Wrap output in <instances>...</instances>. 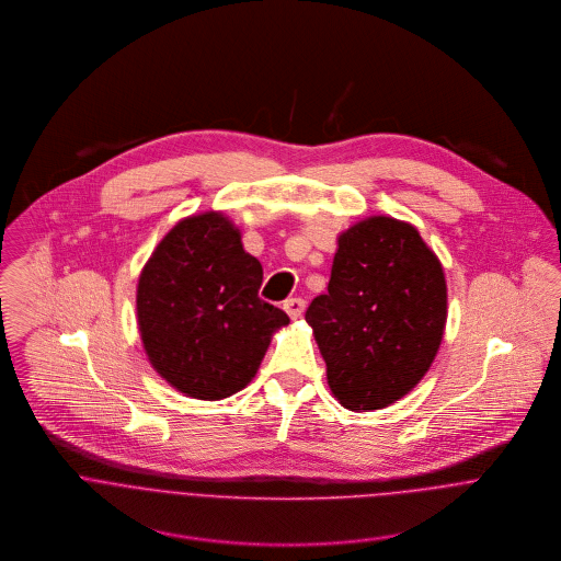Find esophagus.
I'll list each match as a JSON object with an SVG mask.
<instances>
[{
  "mask_svg": "<svg viewBox=\"0 0 561 561\" xmlns=\"http://www.w3.org/2000/svg\"><path fill=\"white\" fill-rule=\"evenodd\" d=\"M305 307H307V302H305L302 298H289V300H285V305H283V309L287 311V316H289L291 320L302 318Z\"/></svg>",
  "mask_w": 561,
  "mask_h": 561,
  "instance_id": "obj_1",
  "label": "esophagus"
}]
</instances>
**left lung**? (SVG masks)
Here are the masks:
<instances>
[{
  "mask_svg": "<svg viewBox=\"0 0 561 561\" xmlns=\"http://www.w3.org/2000/svg\"><path fill=\"white\" fill-rule=\"evenodd\" d=\"M305 318L332 396L350 410H380L412 391L438 352L443 265L412 225L367 218L339 238L328 291Z\"/></svg>",
  "mask_w": 561,
  "mask_h": 561,
  "instance_id": "obj_1",
  "label": "left lung"
}]
</instances>
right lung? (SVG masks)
Listing matches in <instances>:
<instances>
[{"label": "right lung", "instance_id": "right-lung-1", "mask_svg": "<svg viewBox=\"0 0 561 561\" xmlns=\"http://www.w3.org/2000/svg\"><path fill=\"white\" fill-rule=\"evenodd\" d=\"M261 263L216 211L181 220L138 280V325L151 365L176 391L225 400L256 374L289 318L259 298Z\"/></svg>", "mask_w": 561, "mask_h": 561}]
</instances>
